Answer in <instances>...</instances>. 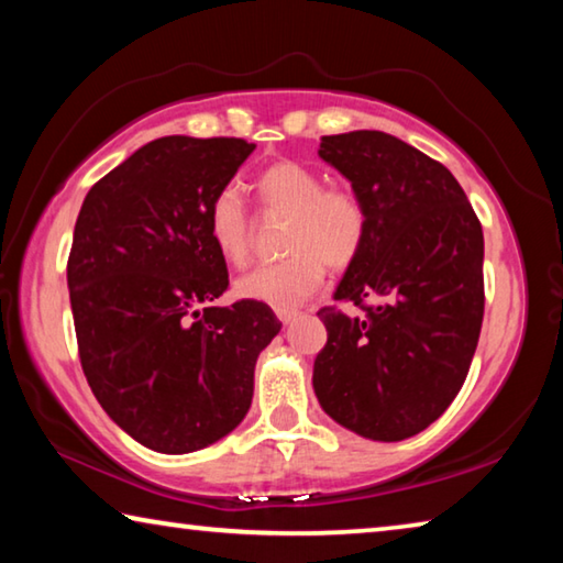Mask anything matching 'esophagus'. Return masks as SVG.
<instances>
[{"mask_svg":"<svg viewBox=\"0 0 563 563\" xmlns=\"http://www.w3.org/2000/svg\"><path fill=\"white\" fill-rule=\"evenodd\" d=\"M296 316H298V310H278L280 323H285V325H288L290 320H296Z\"/></svg>","mask_w":563,"mask_h":563,"instance_id":"esophagus-1","label":"esophagus"}]
</instances>
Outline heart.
I'll use <instances>...</instances> for the list:
<instances>
[{"label":"heart","instance_id":"b5f03b06","mask_svg":"<svg viewBox=\"0 0 563 563\" xmlns=\"http://www.w3.org/2000/svg\"><path fill=\"white\" fill-rule=\"evenodd\" d=\"M255 192L265 212L290 218L283 240L288 257L238 278V298L290 310L320 288L325 265L343 271L358 261L368 238V212L351 187L325 185L316 169L280 159L257 175ZM208 235L225 263L243 265L247 261L253 222L235 185H222L212 195Z\"/></svg>","mask_w":563,"mask_h":563}]
</instances>
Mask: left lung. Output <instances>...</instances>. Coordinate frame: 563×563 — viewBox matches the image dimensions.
Wrapping results in <instances>:
<instances>
[{"mask_svg":"<svg viewBox=\"0 0 563 563\" xmlns=\"http://www.w3.org/2000/svg\"><path fill=\"white\" fill-rule=\"evenodd\" d=\"M318 155L351 180L368 238L335 300L313 365L325 413L371 441H404L459 396L484 323V230L449 169L378 130L320 137ZM374 306L368 307L367 300Z\"/></svg>","mask_w":563,"mask_h":563,"instance_id":"left-lung-1","label":"left lung"}]
</instances>
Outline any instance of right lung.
<instances>
[{
  "instance_id": "add662e5",
  "label": "right lung",
  "mask_w": 563,
  "mask_h": 563,
  "mask_svg": "<svg viewBox=\"0 0 563 563\" xmlns=\"http://www.w3.org/2000/svg\"><path fill=\"white\" fill-rule=\"evenodd\" d=\"M253 150L240 137L153 140L95 183L77 216L67 285L82 371L104 413L157 453L233 431L257 355L280 333L263 302L216 306L228 265L208 205Z\"/></svg>"
}]
</instances>
